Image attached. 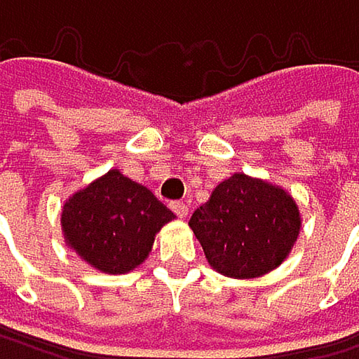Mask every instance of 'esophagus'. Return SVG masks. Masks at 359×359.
<instances>
[{
  "mask_svg": "<svg viewBox=\"0 0 359 359\" xmlns=\"http://www.w3.org/2000/svg\"><path fill=\"white\" fill-rule=\"evenodd\" d=\"M171 210L177 214V218H188L190 205H188L186 201H175V203H171Z\"/></svg>",
  "mask_w": 359,
  "mask_h": 359,
  "instance_id": "34e87169",
  "label": "esophagus"
}]
</instances>
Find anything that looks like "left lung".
Instances as JSON below:
<instances>
[{
    "label": "left lung",
    "instance_id": "left-lung-1",
    "mask_svg": "<svg viewBox=\"0 0 359 359\" xmlns=\"http://www.w3.org/2000/svg\"><path fill=\"white\" fill-rule=\"evenodd\" d=\"M188 226L210 267L229 278H259L289 257L302 216L291 192L261 177L233 173L210 201L194 210Z\"/></svg>",
    "mask_w": 359,
    "mask_h": 359
}]
</instances>
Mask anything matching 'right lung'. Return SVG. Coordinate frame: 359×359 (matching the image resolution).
<instances>
[{
    "label": "right lung",
    "mask_w": 359,
    "mask_h": 359,
    "mask_svg": "<svg viewBox=\"0 0 359 359\" xmlns=\"http://www.w3.org/2000/svg\"><path fill=\"white\" fill-rule=\"evenodd\" d=\"M175 214L119 169L72 192L62 208L66 246L102 274H126L151 252L156 233Z\"/></svg>",
    "instance_id": "obj_1"
}]
</instances>
